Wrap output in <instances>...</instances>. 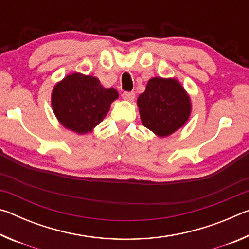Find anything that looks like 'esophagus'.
Wrapping results in <instances>:
<instances>
[{
  "instance_id": "obj_1",
  "label": "esophagus",
  "mask_w": 249,
  "mask_h": 249,
  "mask_svg": "<svg viewBox=\"0 0 249 249\" xmlns=\"http://www.w3.org/2000/svg\"><path fill=\"white\" fill-rule=\"evenodd\" d=\"M122 96H123V99L125 101L132 102V101L135 99V93H134V92H124V93L122 94Z\"/></svg>"
}]
</instances>
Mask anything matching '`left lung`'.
Returning a JSON list of instances; mask_svg holds the SVG:
<instances>
[{
  "label": "left lung",
  "instance_id": "1",
  "mask_svg": "<svg viewBox=\"0 0 249 249\" xmlns=\"http://www.w3.org/2000/svg\"><path fill=\"white\" fill-rule=\"evenodd\" d=\"M142 125L159 137L174 134L187 123L191 100L178 80L155 77L137 99Z\"/></svg>",
  "mask_w": 249,
  "mask_h": 249
}]
</instances>
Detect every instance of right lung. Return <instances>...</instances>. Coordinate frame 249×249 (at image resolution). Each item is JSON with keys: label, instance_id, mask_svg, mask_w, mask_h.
<instances>
[{"label": "right lung", "instance_id": "obj_1", "mask_svg": "<svg viewBox=\"0 0 249 249\" xmlns=\"http://www.w3.org/2000/svg\"><path fill=\"white\" fill-rule=\"evenodd\" d=\"M117 98L114 88L107 89L98 78L73 72L53 87L52 107L64 127L83 135L103 121Z\"/></svg>", "mask_w": 249, "mask_h": 249}]
</instances>
